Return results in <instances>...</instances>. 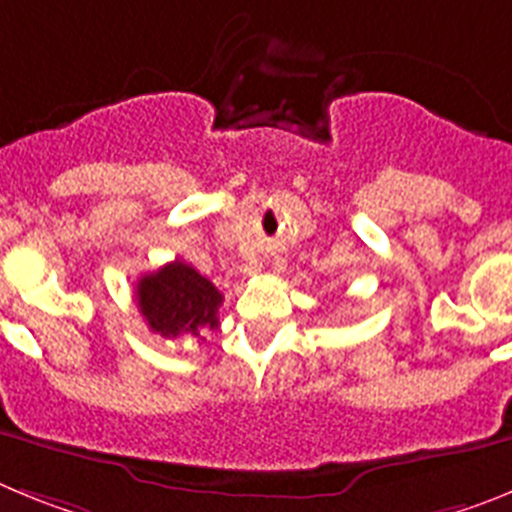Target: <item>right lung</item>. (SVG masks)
I'll use <instances>...</instances> for the list:
<instances>
[{
    "label": "right lung",
    "mask_w": 512,
    "mask_h": 512,
    "mask_svg": "<svg viewBox=\"0 0 512 512\" xmlns=\"http://www.w3.org/2000/svg\"><path fill=\"white\" fill-rule=\"evenodd\" d=\"M135 300L148 328L164 338H197L202 328L220 325L217 307L223 305V295L184 261H171L140 277Z\"/></svg>",
    "instance_id": "add662e5"
}]
</instances>
